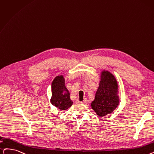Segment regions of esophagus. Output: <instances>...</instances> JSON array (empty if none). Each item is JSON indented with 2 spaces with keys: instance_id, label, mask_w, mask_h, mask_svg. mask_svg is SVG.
I'll return each mask as SVG.
<instances>
[{
  "instance_id": "34e87169",
  "label": "esophagus",
  "mask_w": 154,
  "mask_h": 154,
  "mask_svg": "<svg viewBox=\"0 0 154 154\" xmlns=\"http://www.w3.org/2000/svg\"><path fill=\"white\" fill-rule=\"evenodd\" d=\"M81 103L83 104H88V99H85L83 101L81 102Z\"/></svg>"
}]
</instances>
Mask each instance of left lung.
Listing matches in <instances>:
<instances>
[{
    "mask_svg": "<svg viewBox=\"0 0 154 154\" xmlns=\"http://www.w3.org/2000/svg\"><path fill=\"white\" fill-rule=\"evenodd\" d=\"M117 92L118 84L115 77L109 72L103 70L95 99L91 103L92 108L98 116H105L116 109L119 104Z\"/></svg>",
    "mask_w": 154,
    "mask_h": 154,
    "instance_id": "obj_1",
    "label": "left lung"
}]
</instances>
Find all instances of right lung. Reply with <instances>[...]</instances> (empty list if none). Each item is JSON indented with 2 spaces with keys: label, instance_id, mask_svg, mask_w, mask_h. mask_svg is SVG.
I'll use <instances>...</instances> for the list:
<instances>
[{
  "label": "right lung",
  "instance_id": "1",
  "mask_svg": "<svg viewBox=\"0 0 154 154\" xmlns=\"http://www.w3.org/2000/svg\"><path fill=\"white\" fill-rule=\"evenodd\" d=\"M52 96L51 103L61 110L67 109L72 105L70 98V93L65 85V80L62 75L57 76L51 84Z\"/></svg>",
  "mask_w": 154,
  "mask_h": 154
}]
</instances>
